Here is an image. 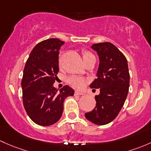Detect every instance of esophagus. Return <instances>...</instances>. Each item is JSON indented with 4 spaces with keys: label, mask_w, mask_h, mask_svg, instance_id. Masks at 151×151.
<instances>
[{
    "label": "esophagus",
    "mask_w": 151,
    "mask_h": 151,
    "mask_svg": "<svg viewBox=\"0 0 151 151\" xmlns=\"http://www.w3.org/2000/svg\"><path fill=\"white\" fill-rule=\"evenodd\" d=\"M74 94H75L76 96H83V95H85V93H82V92L77 91V90H76V91L74 92Z\"/></svg>",
    "instance_id": "34e87169"
}]
</instances>
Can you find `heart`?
Here are the masks:
<instances>
[{
    "mask_svg": "<svg viewBox=\"0 0 151 151\" xmlns=\"http://www.w3.org/2000/svg\"><path fill=\"white\" fill-rule=\"evenodd\" d=\"M82 57H83L84 61H88V59H90V58H93L94 57V55L92 54L90 51L86 50H83L82 51ZM58 62H59V65L61 66V63H62V59H61V57H59V60H58ZM67 82L69 85H71L72 87L75 88H82L85 86V83H86V80L83 77H80V76H71L69 78L67 79Z\"/></svg>",
    "mask_w": 151,
    "mask_h": 151,
    "instance_id": "b5f03b06",
    "label": "heart"
}]
</instances>
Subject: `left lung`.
Segmentation results:
<instances>
[{
	"label": "left lung",
	"mask_w": 151,
	"mask_h": 151,
	"mask_svg": "<svg viewBox=\"0 0 151 151\" xmlns=\"http://www.w3.org/2000/svg\"><path fill=\"white\" fill-rule=\"evenodd\" d=\"M92 48L98 53L100 63L97 79L90 88L100 89L95 96V109L85 117L98 125L112 122L121 111L127 96L129 87V73L124 55L111 42L93 44Z\"/></svg>",
	"instance_id": "obj_1"
}]
</instances>
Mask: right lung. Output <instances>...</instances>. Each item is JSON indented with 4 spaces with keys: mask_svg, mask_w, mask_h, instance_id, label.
<instances>
[{
    "mask_svg": "<svg viewBox=\"0 0 151 151\" xmlns=\"http://www.w3.org/2000/svg\"><path fill=\"white\" fill-rule=\"evenodd\" d=\"M63 41L50 38L35 46L27 60L22 80V99L27 114L35 124L50 126L60 119L63 101L74 96L65 85L58 91L53 88L58 69V55Z\"/></svg>",
    "mask_w": 151,
    "mask_h": 151,
    "instance_id": "right-lung-1",
    "label": "right lung"
}]
</instances>
